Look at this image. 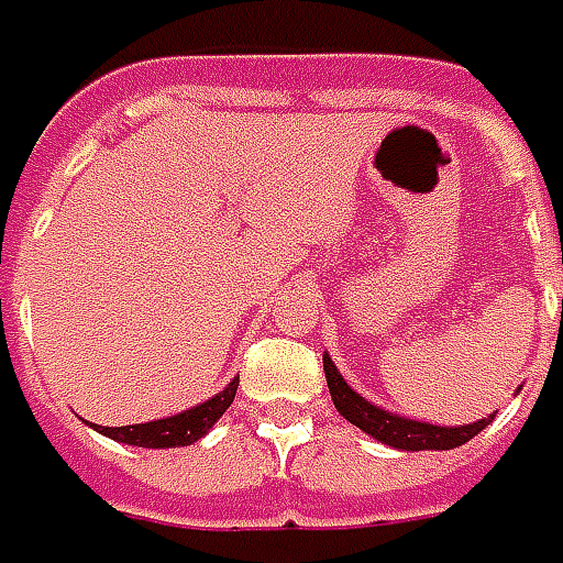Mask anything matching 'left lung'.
<instances>
[{
  "label": "left lung",
  "mask_w": 563,
  "mask_h": 563,
  "mask_svg": "<svg viewBox=\"0 0 563 563\" xmlns=\"http://www.w3.org/2000/svg\"><path fill=\"white\" fill-rule=\"evenodd\" d=\"M324 376L327 388H330V397H333V406L339 409V416L345 421H352L354 428H361L369 437H376L385 445H394V449H402V452H424V449H454V445H464L470 442L479 430L488 428V418H479L473 424H464V428H437V424H421V421H409V418L390 416L385 409H378L373 402H366L361 394H354L345 378L339 376L333 361L324 354Z\"/></svg>",
  "instance_id": "8db88e82"
}]
</instances>
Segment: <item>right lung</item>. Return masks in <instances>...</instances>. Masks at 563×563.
Here are the masks:
<instances>
[{"label": "right lung", "instance_id": "1", "mask_svg": "<svg viewBox=\"0 0 563 563\" xmlns=\"http://www.w3.org/2000/svg\"><path fill=\"white\" fill-rule=\"evenodd\" d=\"M239 378H233L218 397H211L202 406H194L181 416L163 418V421H147V424H133V428H93L106 433L111 440L126 442V445H142V449H175V445H190L199 437H206L209 428L230 409L236 397Z\"/></svg>", "mask_w": 563, "mask_h": 563}]
</instances>
